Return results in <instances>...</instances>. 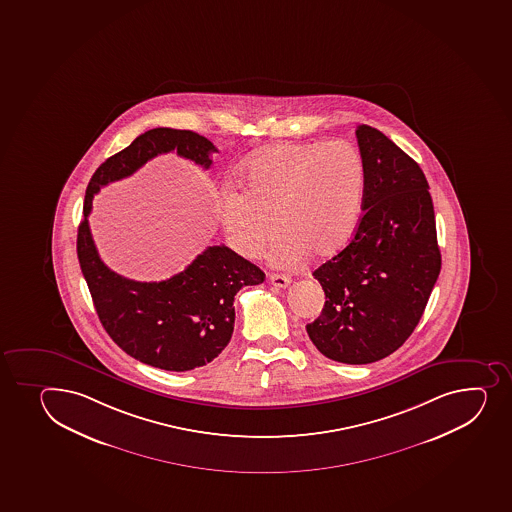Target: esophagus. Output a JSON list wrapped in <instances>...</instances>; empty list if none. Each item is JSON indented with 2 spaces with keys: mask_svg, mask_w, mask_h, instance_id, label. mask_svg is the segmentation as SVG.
Listing matches in <instances>:
<instances>
[{
  "mask_svg": "<svg viewBox=\"0 0 512 512\" xmlns=\"http://www.w3.org/2000/svg\"><path fill=\"white\" fill-rule=\"evenodd\" d=\"M270 282L275 285V287H280V289H285L287 285H290L292 279H290L289 275L282 274H270L269 275Z\"/></svg>",
  "mask_w": 512,
  "mask_h": 512,
  "instance_id": "1",
  "label": "esophagus"
}]
</instances>
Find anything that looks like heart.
<instances>
[{
  "mask_svg": "<svg viewBox=\"0 0 512 512\" xmlns=\"http://www.w3.org/2000/svg\"><path fill=\"white\" fill-rule=\"evenodd\" d=\"M363 156L346 141L265 146L238 168L242 195L228 193L220 225L243 259L270 253L279 267L299 264L307 252L331 257L353 237L363 206Z\"/></svg>",
  "mask_w": 512,
  "mask_h": 512,
  "instance_id": "heart-1",
  "label": "heart"
}]
</instances>
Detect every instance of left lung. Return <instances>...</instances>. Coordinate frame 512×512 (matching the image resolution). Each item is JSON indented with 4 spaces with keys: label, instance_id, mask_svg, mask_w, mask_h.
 <instances>
[{
    "label": "left lung",
    "instance_id": "left-lung-1",
    "mask_svg": "<svg viewBox=\"0 0 512 512\" xmlns=\"http://www.w3.org/2000/svg\"><path fill=\"white\" fill-rule=\"evenodd\" d=\"M366 169L364 213L346 247L314 270L326 294L307 324L326 358L368 364L395 353L417 327L442 255L427 178L375 127L356 129Z\"/></svg>",
    "mask_w": 512,
    "mask_h": 512
}]
</instances>
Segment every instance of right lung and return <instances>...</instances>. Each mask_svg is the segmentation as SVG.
Wrapping results in <instances>:
<instances>
[{"instance_id": "add662e5", "label": "right lung", "mask_w": 512, "mask_h": 512, "mask_svg": "<svg viewBox=\"0 0 512 512\" xmlns=\"http://www.w3.org/2000/svg\"><path fill=\"white\" fill-rule=\"evenodd\" d=\"M171 151L208 169L211 153L218 149L196 132L156 127L106 159L85 191L77 255L97 316L112 341L141 363L190 371L227 348L235 324V296L245 285L262 284L264 272L232 248L213 245L171 279L137 282L102 262L87 220L102 186L131 176L149 159Z\"/></svg>"}]
</instances>
